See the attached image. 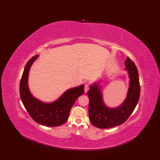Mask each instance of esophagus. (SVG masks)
<instances>
[{
    "instance_id": "1",
    "label": "esophagus",
    "mask_w": 160,
    "mask_h": 160,
    "mask_svg": "<svg viewBox=\"0 0 160 160\" xmlns=\"http://www.w3.org/2000/svg\"><path fill=\"white\" fill-rule=\"evenodd\" d=\"M89 89V84H85V86H84V92L85 93H87V91H88V90Z\"/></svg>"
}]
</instances>
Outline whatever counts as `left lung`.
<instances>
[{"mask_svg":"<svg viewBox=\"0 0 160 160\" xmlns=\"http://www.w3.org/2000/svg\"><path fill=\"white\" fill-rule=\"evenodd\" d=\"M125 70L129 78V86L125 100L120 106L109 107L104 103L100 80L89 87L87 95L89 98V120L94 127L100 128H111L123 124L130 116L139 101L140 81L137 67L128 57L124 62Z\"/></svg>","mask_w":160,"mask_h":160,"instance_id":"8db88e82","label":"left lung"}]
</instances>
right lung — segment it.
Returning a JSON list of instances; mask_svg holds the SVG:
<instances>
[{
  "mask_svg": "<svg viewBox=\"0 0 160 160\" xmlns=\"http://www.w3.org/2000/svg\"><path fill=\"white\" fill-rule=\"evenodd\" d=\"M30 59L24 69L20 83V96L24 107L37 123L47 127H58L67 121L71 107L77 98L84 93V84L71 88L52 102H45L33 96L29 90L28 78L30 68L38 58Z\"/></svg>",
  "mask_w": 160,
  "mask_h": 160,
  "instance_id": "1",
  "label": "right lung"
}]
</instances>
